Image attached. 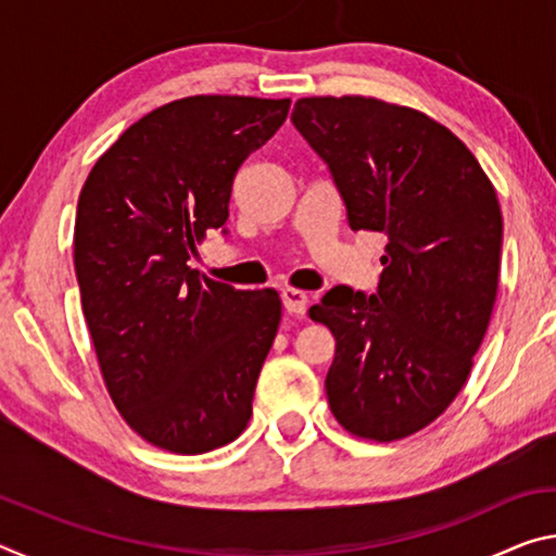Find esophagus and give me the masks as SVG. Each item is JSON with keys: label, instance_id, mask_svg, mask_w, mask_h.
<instances>
[{"label": "esophagus", "instance_id": "1", "mask_svg": "<svg viewBox=\"0 0 556 556\" xmlns=\"http://www.w3.org/2000/svg\"><path fill=\"white\" fill-rule=\"evenodd\" d=\"M281 301H285V308L289 314H296V316L306 314V306H308L306 291L287 287V289H281Z\"/></svg>", "mask_w": 556, "mask_h": 556}]
</instances>
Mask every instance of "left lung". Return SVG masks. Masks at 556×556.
I'll return each instance as SVG.
<instances>
[{"mask_svg":"<svg viewBox=\"0 0 556 556\" xmlns=\"http://www.w3.org/2000/svg\"><path fill=\"white\" fill-rule=\"evenodd\" d=\"M291 122L331 168L351 228L388 235L378 294L333 287L308 308L336 336L328 404L353 437H412L456 400L491 324L495 188L454 131L419 110L301 98Z\"/></svg>","mask_w":556,"mask_h":556,"instance_id":"left-lung-1","label":"left lung"}]
</instances>
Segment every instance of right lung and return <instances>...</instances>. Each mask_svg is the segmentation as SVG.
<instances>
[{
  "label": "right lung",
  "mask_w": 556,
  "mask_h": 556,
  "mask_svg": "<svg viewBox=\"0 0 556 556\" xmlns=\"http://www.w3.org/2000/svg\"><path fill=\"white\" fill-rule=\"evenodd\" d=\"M289 105L168 102L122 131L80 191L73 262L102 380L122 419L172 454L230 444L252 417L279 294L199 279L188 260L228 220L235 174Z\"/></svg>",
  "instance_id": "1"
}]
</instances>
